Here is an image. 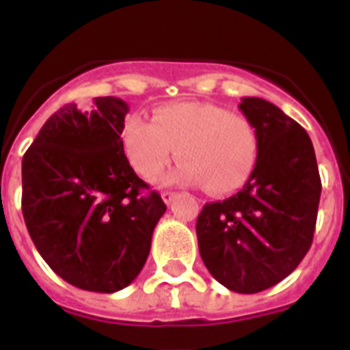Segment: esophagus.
Returning <instances> with one entry per match:
<instances>
[{
	"instance_id": "34e87169",
	"label": "esophagus",
	"mask_w": 350,
	"mask_h": 350,
	"mask_svg": "<svg viewBox=\"0 0 350 350\" xmlns=\"http://www.w3.org/2000/svg\"><path fill=\"white\" fill-rule=\"evenodd\" d=\"M161 196H163V202H165V203H172L173 198L177 196V194L173 193V191H165V193L161 194Z\"/></svg>"
}]
</instances>
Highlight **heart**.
Segmentation results:
<instances>
[{"label": "heart", "instance_id": "1", "mask_svg": "<svg viewBox=\"0 0 350 350\" xmlns=\"http://www.w3.org/2000/svg\"><path fill=\"white\" fill-rule=\"evenodd\" d=\"M122 145L129 165L142 177H154L177 154L180 163L165 182L206 185L215 194L242 187L259 150L256 129L245 117L198 101L161 105L152 120L138 113L126 117Z\"/></svg>", "mask_w": 350, "mask_h": 350}]
</instances>
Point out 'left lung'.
<instances>
[{"label": "left lung", "instance_id": "1", "mask_svg": "<svg viewBox=\"0 0 350 350\" xmlns=\"http://www.w3.org/2000/svg\"><path fill=\"white\" fill-rule=\"evenodd\" d=\"M259 142L242 191L206 203L198 215V247L212 277L252 295L295 271L314 238L321 177L308 133L261 98L238 105Z\"/></svg>", "mask_w": 350, "mask_h": 350}]
</instances>
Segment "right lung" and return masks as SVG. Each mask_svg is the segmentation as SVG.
Instances as JSON below:
<instances>
[{
  "instance_id": "right-lung-1",
  "label": "right lung",
  "mask_w": 350,
  "mask_h": 350,
  "mask_svg": "<svg viewBox=\"0 0 350 350\" xmlns=\"http://www.w3.org/2000/svg\"><path fill=\"white\" fill-rule=\"evenodd\" d=\"M128 103L113 96L52 113L23 157V215L49 267L71 286L116 293L137 279L165 202L129 166Z\"/></svg>"
}]
</instances>
